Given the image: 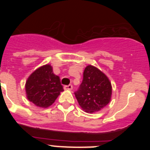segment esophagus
Returning a JSON list of instances; mask_svg holds the SVG:
<instances>
[{
    "label": "esophagus",
    "mask_w": 150,
    "mask_h": 150,
    "mask_svg": "<svg viewBox=\"0 0 150 150\" xmlns=\"http://www.w3.org/2000/svg\"><path fill=\"white\" fill-rule=\"evenodd\" d=\"M73 88L72 85H68V86H64V89L65 90H71Z\"/></svg>",
    "instance_id": "34e87169"
}]
</instances>
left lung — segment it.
<instances>
[{"instance_id": "8db88e82", "label": "left lung", "mask_w": 150, "mask_h": 150, "mask_svg": "<svg viewBox=\"0 0 150 150\" xmlns=\"http://www.w3.org/2000/svg\"><path fill=\"white\" fill-rule=\"evenodd\" d=\"M82 109L87 112L99 111L110 101L112 86L107 76L94 66H87L83 79L75 92Z\"/></svg>"}]
</instances>
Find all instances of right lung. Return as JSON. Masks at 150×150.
I'll return each mask as SVG.
<instances>
[{
    "label": "right lung",
    "mask_w": 150,
    "mask_h": 150,
    "mask_svg": "<svg viewBox=\"0 0 150 150\" xmlns=\"http://www.w3.org/2000/svg\"><path fill=\"white\" fill-rule=\"evenodd\" d=\"M27 98L40 107H48L64 91L60 78L53 74L50 64L39 67L30 74L25 84Z\"/></svg>",
    "instance_id": "1"
}]
</instances>
